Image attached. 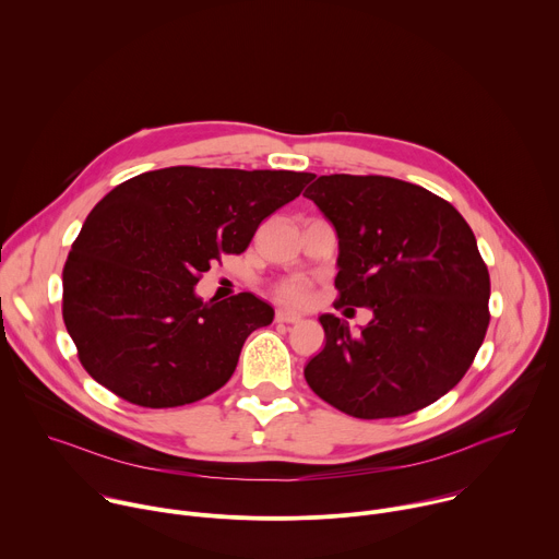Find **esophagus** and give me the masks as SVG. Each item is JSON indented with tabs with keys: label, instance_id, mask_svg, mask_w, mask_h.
I'll return each mask as SVG.
<instances>
[{
	"label": "esophagus",
	"instance_id": "esophagus-1",
	"mask_svg": "<svg viewBox=\"0 0 559 559\" xmlns=\"http://www.w3.org/2000/svg\"><path fill=\"white\" fill-rule=\"evenodd\" d=\"M274 318H276V323H287V325H296V323H300V316H298V313H294V311H285V309H278Z\"/></svg>",
	"mask_w": 559,
	"mask_h": 559
}]
</instances>
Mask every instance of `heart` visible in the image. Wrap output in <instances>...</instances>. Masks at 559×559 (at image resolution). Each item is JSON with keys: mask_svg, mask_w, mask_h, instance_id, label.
Segmentation results:
<instances>
[{"mask_svg": "<svg viewBox=\"0 0 559 559\" xmlns=\"http://www.w3.org/2000/svg\"><path fill=\"white\" fill-rule=\"evenodd\" d=\"M276 298L285 305H294V307H302L309 302L311 298V285L307 278L302 276H292V278H285L276 285L274 289Z\"/></svg>", "mask_w": 559, "mask_h": 559, "instance_id": "b5f03b06", "label": "heart"}]
</instances>
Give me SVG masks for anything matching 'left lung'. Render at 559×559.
Returning a JSON list of instances; mask_svg holds the SVG:
<instances>
[{"label": "left lung", "instance_id": "left-lung-1", "mask_svg": "<svg viewBox=\"0 0 559 559\" xmlns=\"http://www.w3.org/2000/svg\"><path fill=\"white\" fill-rule=\"evenodd\" d=\"M302 197L338 236L336 307L373 311L356 334L334 313L318 318L325 347L305 365L307 384L362 420L436 403L489 328L491 281L468 223L433 192L391 177H318Z\"/></svg>", "mask_w": 559, "mask_h": 559}]
</instances>
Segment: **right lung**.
Wrapping results in <instances>:
<instances>
[{"label": "right lung", "mask_w": 559, "mask_h": 559, "mask_svg": "<svg viewBox=\"0 0 559 559\" xmlns=\"http://www.w3.org/2000/svg\"><path fill=\"white\" fill-rule=\"evenodd\" d=\"M309 179L175 166L108 192L63 267V323L86 371L150 409L190 405L221 389L274 309L250 292L203 302L194 285L221 254L246 252L259 225Z\"/></svg>", "instance_id": "add662e5"}]
</instances>
